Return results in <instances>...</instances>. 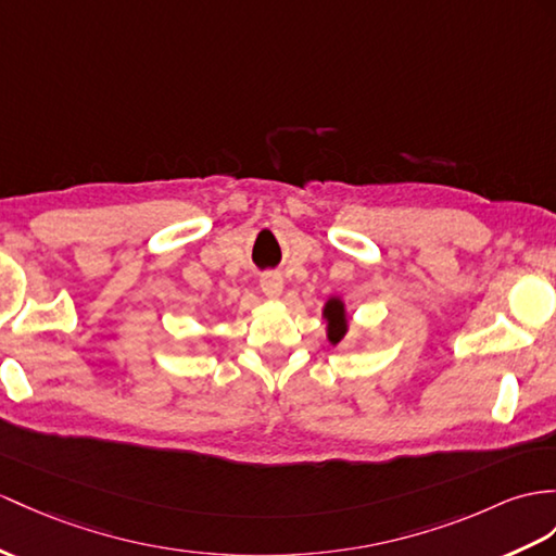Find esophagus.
<instances>
[{
  "label": "esophagus",
  "instance_id": "esophagus-1",
  "mask_svg": "<svg viewBox=\"0 0 556 556\" xmlns=\"http://www.w3.org/2000/svg\"><path fill=\"white\" fill-rule=\"evenodd\" d=\"M260 286H262L264 294L278 296L282 292V278H280V274H276V270H266V274H262V278H260Z\"/></svg>",
  "mask_w": 556,
  "mask_h": 556
}]
</instances>
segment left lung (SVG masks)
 I'll list each match as a JSON object with an SVG mask.
<instances>
[{
    "label": "left lung",
    "mask_w": 556,
    "mask_h": 556,
    "mask_svg": "<svg viewBox=\"0 0 556 556\" xmlns=\"http://www.w3.org/2000/svg\"><path fill=\"white\" fill-rule=\"evenodd\" d=\"M325 316H328V320H330V342L337 344L346 332L344 304L340 300H330L328 306H325Z\"/></svg>",
    "instance_id": "8db88e82"
}]
</instances>
